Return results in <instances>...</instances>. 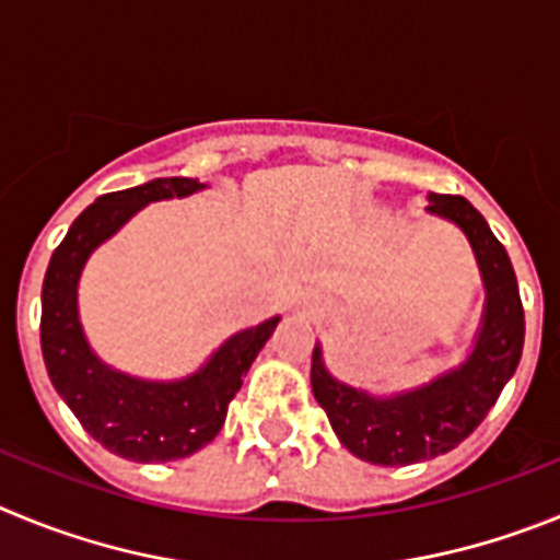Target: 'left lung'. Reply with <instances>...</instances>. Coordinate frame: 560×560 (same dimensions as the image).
<instances>
[{"mask_svg": "<svg viewBox=\"0 0 560 560\" xmlns=\"http://www.w3.org/2000/svg\"><path fill=\"white\" fill-rule=\"evenodd\" d=\"M432 214L452 220L468 236L486 281V320L475 351L460 368L427 387L393 399L335 382L312 351V393L346 450L376 466H410L446 455L488 416L513 376L525 346V310L508 250L480 211L460 195H430Z\"/></svg>", "mask_w": 560, "mask_h": 560, "instance_id": "obj_1", "label": "left lung"}]
</instances>
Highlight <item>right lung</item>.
I'll list each match as a JSON object with an SVG mask.
<instances>
[{
    "label": "right lung",
    "mask_w": 560,
    "mask_h": 560,
    "mask_svg": "<svg viewBox=\"0 0 560 560\" xmlns=\"http://www.w3.org/2000/svg\"><path fill=\"white\" fill-rule=\"evenodd\" d=\"M200 186L195 178H155L103 195L74 220L44 276L42 351L49 380L83 430L125 460H180L214 441L229 401L279 324V317H270L256 329L240 331L200 374L167 385L117 374L89 349L78 320V279L89 254L150 200L184 198Z\"/></svg>",
    "instance_id": "obj_1"
}]
</instances>
